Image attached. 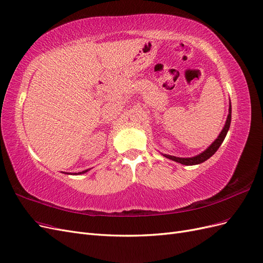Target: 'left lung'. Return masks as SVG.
I'll list each match as a JSON object with an SVG mask.
<instances>
[{
	"mask_svg": "<svg viewBox=\"0 0 263 263\" xmlns=\"http://www.w3.org/2000/svg\"><path fill=\"white\" fill-rule=\"evenodd\" d=\"M230 122H231V104L229 106V114L227 117L226 124H224L222 131L219 134V137L214 141V143L209 146L206 151L200 153L199 155H196L194 157H186V159H184V157H176V156H172V155H167V154H163V155L172 161H175V162L181 163L183 165H196V164H200L202 162H205L209 159V157L213 156L216 153L217 149H218L219 146L221 145L224 138H226V136H227V132H228L229 126H230Z\"/></svg>",
	"mask_w": 263,
	"mask_h": 263,
	"instance_id": "1",
	"label": "left lung"
}]
</instances>
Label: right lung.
Returning a JSON list of instances; mask_svg holds the SVG:
<instances>
[{"label":"right lung","instance_id":"1","mask_svg":"<svg viewBox=\"0 0 263 263\" xmlns=\"http://www.w3.org/2000/svg\"><path fill=\"white\" fill-rule=\"evenodd\" d=\"M86 172H88V170H87V171H84V172H80V173H78V174H84V173H86Z\"/></svg>","mask_w":263,"mask_h":263}]
</instances>
